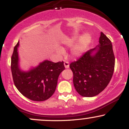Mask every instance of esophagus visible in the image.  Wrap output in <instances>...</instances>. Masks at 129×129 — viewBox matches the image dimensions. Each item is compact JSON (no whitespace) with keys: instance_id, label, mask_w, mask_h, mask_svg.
I'll return each instance as SVG.
<instances>
[{"instance_id":"1","label":"esophagus","mask_w":129,"mask_h":129,"mask_svg":"<svg viewBox=\"0 0 129 129\" xmlns=\"http://www.w3.org/2000/svg\"><path fill=\"white\" fill-rule=\"evenodd\" d=\"M64 66L66 67V69H69V62L67 61L64 62Z\"/></svg>"}]
</instances>
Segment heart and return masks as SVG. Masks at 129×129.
I'll list each match as a JSON object with an SVG mask.
<instances>
[{
  "mask_svg": "<svg viewBox=\"0 0 129 129\" xmlns=\"http://www.w3.org/2000/svg\"><path fill=\"white\" fill-rule=\"evenodd\" d=\"M75 39L72 38V39H70L65 42V44L68 47H71L73 45V44L75 42ZM91 41V36L89 34L85 33L82 35V36L80 38V39L78 41V42L73 47L72 50V53L73 56H80L82 54V52L85 48L87 47V45L89 44ZM57 53L59 54H62L63 52V50L60 47H58L57 48Z\"/></svg>",
  "mask_w": 129,
  "mask_h": 129,
  "instance_id": "heart-1",
  "label": "heart"
}]
</instances>
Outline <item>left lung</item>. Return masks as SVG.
I'll return each mask as SVG.
<instances>
[{
	"mask_svg": "<svg viewBox=\"0 0 129 129\" xmlns=\"http://www.w3.org/2000/svg\"><path fill=\"white\" fill-rule=\"evenodd\" d=\"M99 43L70 64L74 86L82 96H96L107 86L113 76L115 59L112 42L101 32Z\"/></svg>",
	"mask_w": 129,
	"mask_h": 129,
	"instance_id": "obj_1",
	"label": "left lung"
}]
</instances>
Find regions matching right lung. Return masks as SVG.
<instances>
[{
    "label": "right lung",
    "instance_id": "1",
    "mask_svg": "<svg viewBox=\"0 0 129 129\" xmlns=\"http://www.w3.org/2000/svg\"><path fill=\"white\" fill-rule=\"evenodd\" d=\"M14 47L11 56V69L14 83L24 96L35 101L48 100L55 91L60 73L65 70L63 62H53L45 60L27 72L20 69L18 47Z\"/></svg>",
    "mask_w": 129,
    "mask_h": 129
}]
</instances>
